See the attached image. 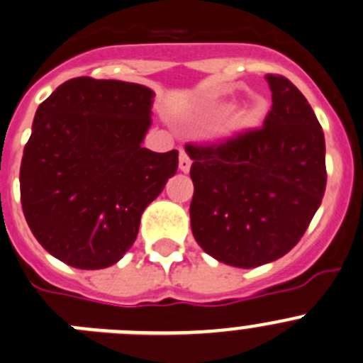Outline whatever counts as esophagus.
Masks as SVG:
<instances>
[{
    "label": "esophagus",
    "instance_id": "1",
    "mask_svg": "<svg viewBox=\"0 0 363 363\" xmlns=\"http://www.w3.org/2000/svg\"><path fill=\"white\" fill-rule=\"evenodd\" d=\"M189 169H191V158H189L187 151L179 150V171L189 172Z\"/></svg>",
    "mask_w": 363,
    "mask_h": 363
}]
</instances>
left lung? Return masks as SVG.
Listing matches in <instances>:
<instances>
[{"instance_id": "left-lung-1", "label": "left lung", "mask_w": 363, "mask_h": 363, "mask_svg": "<svg viewBox=\"0 0 363 363\" xmlns=\"http://www.w3.org/2000/svg\"><path fill=\"white\" fill-rule=\"evenodd\" d=\"M272 106L264 126L219 144H187L194 196L191 226L205 253L251 269L287 255L326 189L324 133L305 96L265 76Z\"/></svg>"}]
</instances>
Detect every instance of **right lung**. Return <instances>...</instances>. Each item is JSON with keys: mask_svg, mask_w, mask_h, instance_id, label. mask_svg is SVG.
I'll return each instance as SVG.
<instances>
[{"mask_svg": "<svg viewBox=\"0 0 363 363\" xmlns=\"http://www.w3.org/2000/svg\"><path fill=\"white\" fill-rule=\"evenodd\" d=\"M153 91L80 76L39 105L21 160V205L55 258L105 269L123 258L140 216L178 169V151L143 147Z\"/></svg>", "mask_w": 363, "mask_h": 363, "instance_id": "1", "label": "right lung"}]
</instances>
